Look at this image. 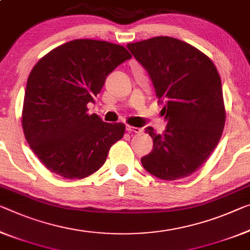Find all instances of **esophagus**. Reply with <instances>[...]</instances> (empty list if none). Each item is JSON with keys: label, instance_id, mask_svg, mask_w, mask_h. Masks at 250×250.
Masks as SVG:
<instances>
[{"label": "esophagus", "instance_id": "obj_1", "mask_svg": "<svg viewBox=\"0 0 250 250\" xmlns=\"http://www.w3.org/2000/svg\"><path fill=\"white\" fill-rule=\"evenodd\" d=\"M126 130H127L128 133H135V134L142 133V128H140V127H134V126H130V125L126 126Z\"/></svg>", "mask_w": 250, "mask_h": 250}]
</instances>
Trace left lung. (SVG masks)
<instances>
[{
    "mask_svg": "<svg viewBox=\"0 0 250 250\" xmlns=\"http://www.w3.org/2000/svg\"><path fill=\"white\" fill-rule=\"evenodd\" d=\"M164 103L163 134L153 127V149L141 162L156 178L173 181L194 173L219 143L226 122L221 79L208 56L171 37L128 43Z\"/></svg>",
    "mask_w": 250,
    "mask_h": 250,
    "instance_id": "left-lung-1",
    "label": "left lung"
}]
</instances>
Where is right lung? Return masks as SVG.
<instances>
[{"instance_id": "right-lung-1", "label": "right lung", "mask_w": 250, "mask_h": 250, "mask_svg": "<svg viewBox=\"0 0 250 250\" xmlns=\"http://www.w3.org/2000/svg\"><path fill=\"white\" fill-rule=\"evenodd\" d=\"M132 58L123 45L77 39L38 61L26 83L22 109L25 140L40 162L67 179H83L105 163L125 133L123 123L89 115L87 104L101 93L106 77Z\"/></svg>"}]
</instances>
